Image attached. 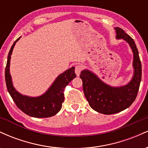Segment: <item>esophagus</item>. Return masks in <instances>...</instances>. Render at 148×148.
<instances>
[{"label": "esophagus", "mask_w": 148, "mask_h": 148, "mask_svg": "<svg viewBox=\"0 0 148 148\" xmlns=\"http://www.w3.org/2000/svg\"><path fill=\"white\" fill-rule=\"evenodd\" d=\"M83 69V67L81 65H76L75 67V73L76 74V76H79L80 74H81V71Z\"/></svg>", "instance_id": "esophagus-1"}]
</instances>
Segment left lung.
Wrapping results in <instances>:
<instances>
[{"label":"left lung","instance_id":"obj_1","mask_svg":"<svg viewBox=\"0 0 148 148\" xmlns=\"http://www.w3.org/2000/svg\"><path fill=\"white\" fill-rule=\"evenodd\" d=\"M116 38L123 39L130 46L134 53L132 79L126 86L112 87L101 81L90 71L81 72L83 90L90 106L95 111L105 115L119 113L130 107L138 94L142 76V67L136 45L133 39L122 28L115 27Z\"/></svg>","mask_w":148,"mask_h":148}]
</instances>
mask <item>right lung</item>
<instances>
[{"label":"right lung","mask_w":148,"mask_h":148,"mask_svg":"<svg viewBox=\"0 0 148 148\" xmlns=\"http://www.w3.org/2000/svg\"><path fill=\"white\" fill-rule=\"evenodd\" d=\"M18 37L12 46L8 56L5 67V82L7 88L14 103L23 113L34 118H49L60 111L64 101V89L69 83L76 77L75 67H72L60 74L54 81L51 87L41 96L32 97L23 95L15 90L12 82L10 73V63L12 53Z\"/></svg>","instance_id":"obj_1"}]
</instances>
